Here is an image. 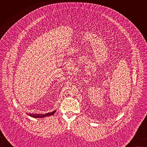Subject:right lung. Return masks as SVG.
Masks as SVG:
<instances>
[{
    "instance_id": "right-lung-1",
    "label": "right lung",
    "mask_w": 147,
    "mask_h": 147,
    "mask_svg": "<svg viewBox=\"0 0 147 147\" xmlns=\"http://www.w3.org/2000/svg\"><path fill=\"white\" fill-rule=\"evenodd\" d=\"M56 112V110L54 111L53 112H49V113H47L45 114H28V115L33 117L34 118H42V117H47V116H52L53 115H54V113Z\"/></svg>"
}]
</instances>
